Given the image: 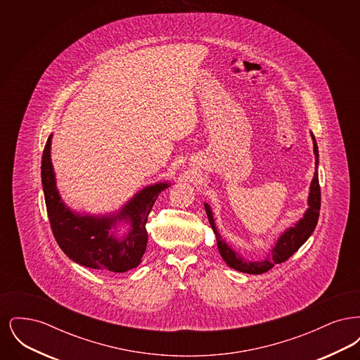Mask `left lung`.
<instances>
[{
    "label": "left lung",
    "instance_id": "1",
    "mask_svg": "<svg viewBox=\"0 0 360 360\" xmlns=\"http://www.w3.org/2000/svg\"><path fill=\"white\" fill-rule=\"evenodd\" d=\"M313 139V151H314V158H316V172L314 176L310 185V193H309V209L304 216V219H301L298 223L295 224V226L289 228L279 239L276 241L274 248L271 250V254H269L266 259H263L262 262H248L243 257H240L235 251H232L231 247H228V244L221 239L220 233L217 232V228L214 225L213 220V214L212 210L207 204H205L206 214H207V220L212 225V229L216 235L217 240V247L220 251V255L223 257L225 263L238 270L241 273H247V274H263L266 271H269L270 269H273L275 264L278 263H283L286 262L289 257L298 251V248L309 239V236L313 233L317 221H319V216H320V207H321V190H320V184H319V172H317V166H319V148H317V143L314 135L311 134Z\"/></svg>",
    "mask_w": 360,
    "mask_h": 360
}]
</instances>
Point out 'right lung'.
Instances as JSON below:
<instances>
[{"label":"right lung","mask_w":360,"mask_h":360,"mask_svg":"<svg viewBox=\"0 0 360 360\" xmlns=\"http://www.w3.org/2000/svg\"><path fill=\"white\" fill-rule=\"evenodd\" d=\"M52 135L47 139L41 159V184L52 233L60 250L75 263L89 269L125 273L137 267L146 252L148 233L146 224L159 194L169 184L143 188L113 217L79 216L70 210L59 197L52 172ZM128 218L133 228L122 240L108 231L116 219Z\"/></svg>","instance_id":"obj_1"}]
</instances>
